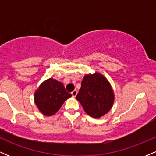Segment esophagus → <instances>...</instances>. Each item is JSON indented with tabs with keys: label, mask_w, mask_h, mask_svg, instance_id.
Wrapping results in <instances>:
<instances>
[{
	"label": "esophagus",
	"mask_w": 156,
	"mask_h": 156,
	"mask_svg": "<svg viewBox=\"0 0 156 156\" xmlns=\"http://www.w3.org/2000/svg\"><path fill=\"white\" fill-rule=\"evenodd\" d=\"M71 94H72L73 98H75V97L77 95V94H78V92H77V90H74V91H73L72 92H71Z\"/></svg>",
	"instance_id": "34e87169"
}]
</instances>
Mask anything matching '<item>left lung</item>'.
I'll list each match as a JSON object with an SVG mask.
<instances>
[{
  "label": "left lung",
  "instance_id": "obj_1",
  "mask_svg": "<svg viewBox=\"0 0 156 156\" xmlns=\"http://www.w3.org/2000/svg\"><path fill=\"white\" fill-rule=\"evenodd\" d=\"M76 99L88 115L101 118L112 108L114 93L107 78L101 73L95 72L83 77Z\"/></svg>",
  "mask_w": 156,
  "mask_h": 156
}]
</instances>
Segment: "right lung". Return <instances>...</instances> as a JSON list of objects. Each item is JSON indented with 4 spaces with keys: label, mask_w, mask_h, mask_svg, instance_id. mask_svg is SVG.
<instances>
[{
    "label": "right lung",
    "mask_w": 156,
    "mask_h": 156,
    "mask_svg": "<svg viewBox=\"0 0 156 156\" xmlns=\"http://www.w3.org/2000/svg\"><path fill=\"white\" fill-rule=\"evenodd\" d=\"M72 96L65 90L63 83L51 78L42 82L34 92V103L44 116L53 115L64 101Z\"/></svg>",
    "instance_id": "1"
}]
</instances>
